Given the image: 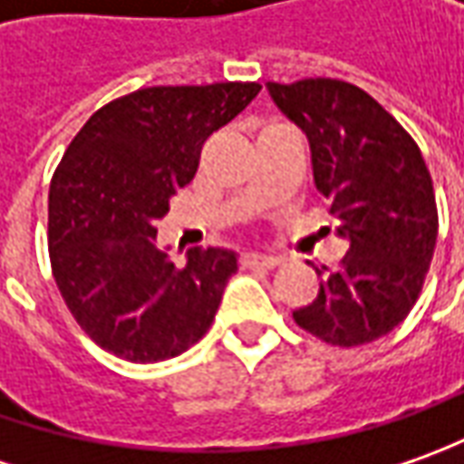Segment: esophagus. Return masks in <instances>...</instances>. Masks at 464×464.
Here are the masks:
<instances>
[{"label": "esophagus", "mask_w": 464, "mask_h": 464, "mask_svg": "<svg viewBox=\"0 0 464 464\" xmlns=\"http://www.w3.org/2000/svg\"><path fill=\"white\" fill-rule=\"evenodd\" d=\"M282 259L280 256H266V254H244L241 264L244 266H264V269H275Z\"/></svg>", "instance_id": "esophagus-1"}]
</instances>
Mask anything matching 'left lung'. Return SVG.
Wrapping results in <instances>:
<instances>
[{"label": "left lung", "instance_id": "left-lung-1", "mask_svg": "<svg viewBox=\"0 0 464 464\" xmlns=\"http://www.w3.org/2000/svg\"><path fill=\"white\" fill-rule=\"evenodd\" d=\"M266 89L308 136L313 182L349 241L339 269L293 318L334 346L375 342L411 313L434 256L440 220L426 161L403 125L354 84L303 79Z\"/></svg>", "mask_w": 464, "mask_h": 464}]
</instances>
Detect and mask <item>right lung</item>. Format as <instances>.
Masks as SVG:
<instances>
[{
    "instance_id": "1",
    "label": "right lung",
    "mask_w": 464,
    "mask_h": 464,
    "mask_svg": "<svg viewBox=\"0 0 464 464\" xmlns=\"http://www.w3.org/2000/svg\"><path fill=\"white\" fill-rule=\"evenodd\" d=\"M259 89H138L100 107L63 153L48 192L51 266L76 324L110 354L171 360L213 324L236 251L189 248L179 266L159 246L156 220L192 182L202 143Z\"/></svg>"
}]
</instances>
